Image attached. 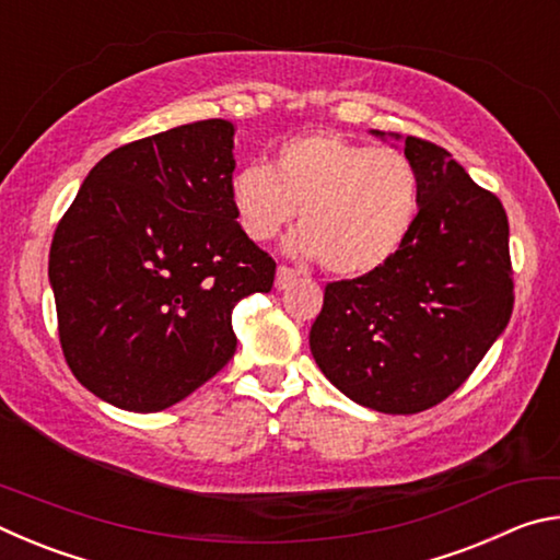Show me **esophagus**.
<instances>
[{
  "instance_id": "1",
  "label": "esophagus",
  "mask_w": 560,
  "mask_h": 560,
  "mask_svg": "<svg viewBox=\"0 0 560 560\" xmlns=\"http://www.w3.org/2000/svg\"><path fill=\"white\" fill-rule=\"evenodd\" d=\"M296 279H299V271H296V269L279 267V269H277V281H273V287H277L279 291H283V289L293 287V283H296Z\"/></svg>"
}]
</instances>
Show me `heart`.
I'll return each mask as SVG.
<instances>
[{"instance_id": "1", "label": "heart", "mask_w": 560, "mask_h": 560, "mask_svg": "<svg viewBox=\"0 0 560 560\" xmlns=\"http://www.w3.org/2000/svg\"><path fill=\"white\" fill-rule=\"evenodd\" d=\"M230 202L254 242L277 236L301 210V232L289 249L320 259L336 277L355 279L390 264L410 240L420 177L400 150L316 130L281 143L271 167L236 170Z\"/></svg>"}]
</instances>
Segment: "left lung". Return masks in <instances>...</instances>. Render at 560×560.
I'll use <instances>...</instances> for the list:
<instances>
[{
    "mask_svg": "<svg viewBox=\"0 0 560 560\" xmlns=\"http://www.w3.org/2000/svg\"><path fill=\"white\" fill-rule=\"evenodd\" d=\"M405 143L420 177V212L400 254L368 277L326 287L311 353L350 400L415 415L467 381L514 308L509 220L447 150Z\"/></svg>",
    "mask_w": 560,
    "mask_h": 560,
    "instance_id": "obj_1",
    "label": "left lung"
}]
</instances>
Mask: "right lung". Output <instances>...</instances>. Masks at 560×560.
<instances>
[{
    "mask_svg": "<svg viewBox=\"0 0 560 560\" xmlns=\"http://www.w3.org/2000/svg\"><path fill=\"white\" fill-rule=\"evenodd\" d=\"M234 122L212 118L113 150L56 226L59 338L83 387L128 412L185 400L230 363L232 308L277 264L230 202Z\"/></svg>",
    "mask_w": 560,
    "mask_h": 560,
    "instance_id": "obj_1",
    "label": "right lung"
}]
</instances>
